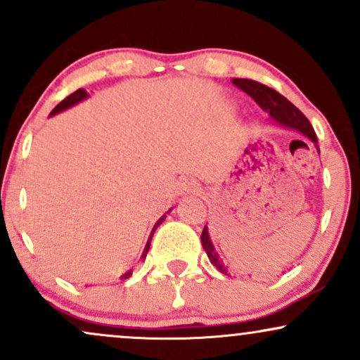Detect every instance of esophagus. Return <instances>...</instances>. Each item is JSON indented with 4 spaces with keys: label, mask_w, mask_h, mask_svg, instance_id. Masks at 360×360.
Segmentation results:
<instances>
[{
    "label": "esophagus",
    "mask_w": 360,
    "mask_h": 360,
    "mask_svg": "<svg viewBox=\"0 0 360 360\" xmlns=\"http://www.w3.org/2000/svg\"><path fill=\"white\" fill-rule=\"evenodd\" d=\"M179 189L183 194H193L198 191V184L194 179H189V177H183L179 181Z\"/></svg>",
    "instance_id": "1"
}]
</instances>
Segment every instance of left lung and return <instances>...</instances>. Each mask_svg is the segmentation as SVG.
<instances>
[{
	"label": "left lung",
	"mask_w": 360,
	"mask_h": 360,
	"mask_svg": "<svg viewBox=\"0 0 360 360\" xmlns=\"http://www.w3.org/2000/svg\"><path fill=\"white\" fill-rule=\"evenodd\" d=\"M233 84L238 86L242 91H245L252 100L257 103L260 108L267 111L276 122L281 123V125L300 131L304 137H308L311 142L316 143V134L315 130H313L311 123L308 122V118L304 117L291 101L286 100L281 93H278V91L262 84V82L252 79H233ZM201 243H203V249L206 250V254H208L213 266L225 274L226 271L225 267H223V264L218 260V254L214 252L213 243L210 240L208 229H206V226L203 229V233H201Z\"/></svg>",
	"instance_id": "left-lung-1"
}]
</instances>
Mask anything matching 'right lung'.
Listing matches in <instances>:
<instances>
[{
  "label": "right lung",
  "mask_w": 360,
  "mask_h": 360,
  "mask_svg": "<svg viewBox=\"0 0 360 360\" xmlns=\"http://www.w3.org/2000/svg\"><path fill=\"white\" fill-rule=\"evenodd\" d=\"M84 98H88V93H86L84 89H77V91H74L72 94H69L68 98H64V100H62L59 105L56 106V108L52 110V115H56V113H59V111H62V110H65V108H69V106H72V105H76V103H79L81 100H84ZM162 221V220H160ZM159 221V223H160ZM159 223H157V225H159ZM148 247H150V240L147 242V247H146V250H143V257H146L147 255V252H148Z\"/></svg>",
  "instance_id": "obj_1"
}]
</instances>
